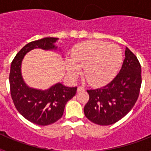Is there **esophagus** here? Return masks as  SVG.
Listing matches in <instances>:
<instances>
[{"label": "esophagus", "mask_w": 151, "mask_h": 151, "mask_svg": "<svg viewBox=\"0 0 151 151\" xmlns=\"http://www.w3.org/2000/svg\"><path fill=\"white\" fill-rule=\"evenodd\" d=\"M85 91V88L82 87V86H78V88H77V91L80 92V91Z\"/></svg>", "instance_id": "34e87169"}]
</instances>
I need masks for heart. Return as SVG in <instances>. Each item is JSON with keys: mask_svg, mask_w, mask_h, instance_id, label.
I'll return each instance as SVG.
<instances>
[{"mask_svg": "<svg viewBox=\"0 0 151 151\" xmlns=\"http://www.w3.org/2000/svg\"><path fill=\"white\" fill-rule=\"evenodd\" d=\"M122 61L119 47L100 41H88L75 47L71 60L66 61L69 76H78L81 67L84 76L91 85L100 86L110 82L116 74Z\"/></svg>", "mask_w": 151, "mask_h": 151, "instance_id": "1", "label": "heart"}]
</instances>
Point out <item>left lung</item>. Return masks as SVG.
<instances>
[{
  "label": "left lung",
  "mask_w": 151,
  "mask_h": 151,
  "mask_svg": "<svg viewBox=\"0 0 151 151\" xmlns=\"http://www.w3.org/2000/svg\"><path fill=\"white\" fill-rule=\"evenodd\" d=\"M120 71L110 83L87 90L89 100L84 112L91 122L100 125L116 123L135 104L142 82L141 64L128 47Z\"/></svg>",
  "instance_id": "obj_1"
}]
</instances>
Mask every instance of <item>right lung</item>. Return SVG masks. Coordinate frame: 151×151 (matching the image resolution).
<instances>
[{
	"label": "right lung",
	"instance_id": "obj_1",
	"mask_svg": "<svg viewBox=\"0 0 151 151\" xmlns=\"http://www.w3.org/2000/svg\"><path fill=\"white\" fill-rule=\"evenodd\" d=\"M57 38H45L27 44L17 53L10 66L9 76L10 94L17 110L32 123L47 125L62 117L66 103L76 94L77 87L69 88L56 84L46 91L30 88L24 83L20 68L22 58L34 48L50 50L57 48Z\"/></svg>",
	"mask_w": 151,
	"mask_h": 151
}]
</instances>
